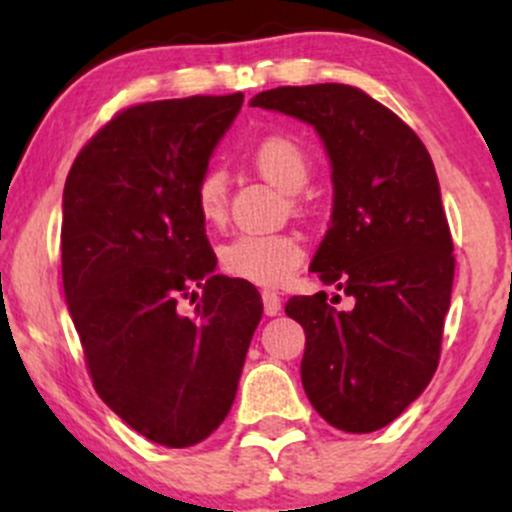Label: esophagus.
<instances>
[{"label": "esophagus", "mask_w": 512, "mask_h": 512, "mask_svg": "<svg viewBox=\"0 0 512 512\" xmlns=\"http://www.w3.org/2000/svg\"><path fill=\"white\" fill-rule=\"evenodd\" d=\"M262 303H264V313H267L269 317L281 313V298L276 296L274 291H264L262 293Z\"/></svg>", "instance_id": "34e87169"}]
</instances>
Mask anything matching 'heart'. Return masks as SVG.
<instances>
[{"mask_svg":"<svg viewBox=\"0 0 512 512\" xmlns=\"http://www.w3.org/2000/svg\"><path fill=\"white\" fill-rule=\"evenodd\" d=\"M252 163L262 178L284 192H298L310 178V161L303 146L284 134H269L252 146ZM228 185L219 168L204 170L195 187L199 216L221 223L226 216ZM305 260L303 238L296 233H243L221 252V264L236 279L262 289H279Z\"/></svg>","mask_w":512,"mask_h":512,"instance_id":"obj_1","label":"heart"}]
</instances>
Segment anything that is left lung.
I'll return each instance as SVG.
<instances>
[{
    "label": "left lung",
    "mask_w": 512,
    "mask_h": 512,
    "mask_svg": "<svg viewBox=\"0 0 512 512\" xmlns=\"http://www.w3.org/2000/svg\"><path fill=\"white\" fill-rule=\"evenodd\" d=\"M252 108L308 122L332 166V221L310 272L354 296H293L305 330L301 380L317 414L346 433L378 431L431 383L450 308L452 238L436 168L414 129L361 88L279 86Z\"/></svg>",
    "instance_id": "left-lung-1"
}]
</instances>
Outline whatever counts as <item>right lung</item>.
Listing matches in <instances>:
<instances>
[{"mask_svg": "<svg viewBox=\"0 0 512 512\" xmlns=\"http://www.w3.org/2000/svg\"><path fill=\"white\" fill-rule=\"evenodd\" d=\"M243 93L122 110L76 156L62 197V281L93 387L129 428L190 448L226 419L262 317L216 274L195 187ZM182 297L196 308L185 314Z\"/></svg>", "mask_w": 512, "mask_h": 512, "instance_id": "obj_1", "label": "right lung"}]
</instances>
